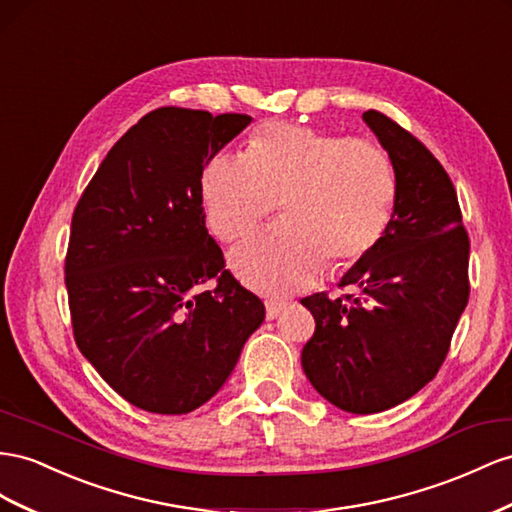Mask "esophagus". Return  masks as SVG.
Here are the masks:
<instances>
[{
	"instance_id": "obj_1",
	"label": "esophagus",
	"mask_w": 512,
	"mask_h": 512,
	"mask_svg": "<svg viewBox=\"0 0 512 512\" xmlns=\"http://www.w3.org/2000/svg\"><path fill=\"white\" fill-rule=\"evenodd\" d=\"M265 306H267V319L271 321L286 308V301L284 299H267Z\"/></svg>"
}]
</instances>
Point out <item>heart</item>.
I'll list each match as a JSON object with an SVG mask.
<instances>
[{"label": "heart", "mask_w": 512, "mask_h": 512, "mask_svg": "<svg viewBox=\"0 0 512 512\" xmlns=\"http://www.w3.org/2000/svg\"><path fill=\"white\" fill-rule=\"evenodd\" d=\"M206 224L232 241L260 224L280 200L284 219L243 239L230 267L260 293H290L325 267L340 269L379 243L396 202V174L368 140L301 124L260 129L245 157L217 155L202 174Z\"/></svg>", "instance_id": "1"}]
</instances>
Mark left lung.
Here are the masks:
<instances>
[{
    "label": "left lung",
    "instance_id": "1",
    "mask_svg": "<svg viewBox=\"0 0 512 512\" xmlns=\"http://www.w3.org/2000/svg\"><path fill=\"white\" fill-rule=\"evenodd\" d=\"M362 118L394 165V211L338 284L357 295L301 299L316 321L301 366L331 405L379 413L420 392L444 364L469 299V239L457 191L431 150L375 109Z\"/></svg>",
    "mask_w": 512,
    "mask_h": 512
}]
</instances>
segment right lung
<instances>
[{
  "label": "right lung",
  "mask_w": 512,
  "mask_h": 512,
  "mask_svg": "<svg viewBox=\"0 0 512 512\" xmlns=\"http://www.w3.org/2000/svg\"><path fill=\"white\" fill-rule=\"evenodd\" d=\"M252 116L159 107L81 193L66 254L79 351L131 405L178 416L213 398L265 321L204 226L202 172ZM215 277L213 291L195 286Z\"/></svg>",
  "instance_id": "add662e5"
}]
</instances>
